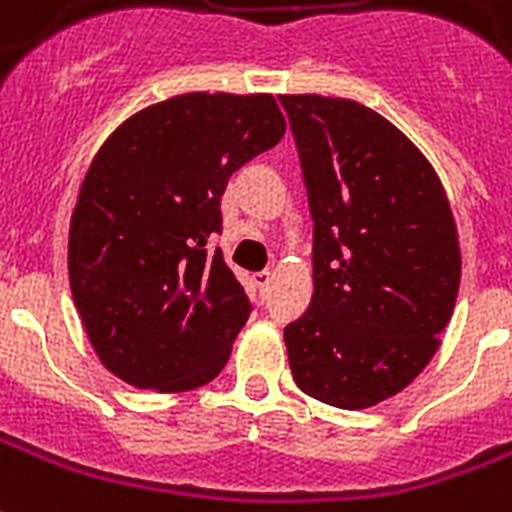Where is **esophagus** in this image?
<instances>
[{"label":"esophagus","mask_w":512,"mask_h":512,"mask_svg":"<svg viewBox=\"0 0 512 512\" xmlns=\"http://www.w3.org/2000/svg\"><path fill=\"white\" fill-rule=\"evenodd\" d=\"M252 279H255L257 290H260V293H266L268 285H271V279H274V274H271V271H260V274H255Z\"/></svg>","instance_id":"34e87169"}]
</instances>
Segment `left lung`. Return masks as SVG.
Returning <instances> with one entry per match:
<instances>
[{
  "instance_id": "1",
  "label": "left lung",
  "mask_w": 512,
  "mask_h": 512,
  "mask_svg": "<svg viewBox=\"0 0 512 512\" xmlns=\"http://www.w3.org/2000/svg\"><path fill=\"white\" fill-rule=\"evenodd\" d=\"M314 219V293L285 328L295 385L339 410L404 391L453 317L461 249L437 170L361 102L282 94Z\"/></svg>"
}]
</instances>
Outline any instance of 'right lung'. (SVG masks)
I'll return each instance as SVG.
<instances>
[{
    "label": "right lung",
    "instance_id": "right-lung-1",
    "mask_svg": "<svg viewBox=\"0 0 512 512\" xmlns=\"http://www.w3.org/2000/svg\"><path fill=\"white\" fill-rule=\"evenodd\" d=\"M285 135L271 94L187 92L132 113L83 176L67 268L102 366L132 388L181 393L225 369L249 298L222 252L230 173Z\"/></svg>",
    "mask_w": 512,
    "mask_h": 512
}]
</instances>
